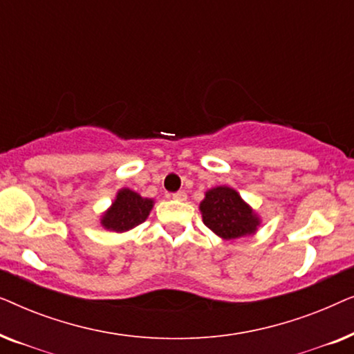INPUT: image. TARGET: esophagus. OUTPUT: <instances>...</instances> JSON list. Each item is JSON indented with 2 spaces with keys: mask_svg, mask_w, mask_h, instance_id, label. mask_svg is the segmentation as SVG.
<instances>
[{
  "mask_svg": "<svg viewBox=\"0 0 354 354\" xmlns=\"http://www.w3.org/2000/svg\"><path fill=\"white\" fill-rule=\"evenodd\" d=\"M172 198L174 200H177V201H185L187 200V193L183 192V190H180V192H176L172 195Z\"/></svg>",
  "mask_w": 354,
  "mask_h": 354,
  "instance_id": "1",
  "label": "esophagus"
}]
</instances>
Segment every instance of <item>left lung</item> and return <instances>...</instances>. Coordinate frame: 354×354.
Listing matches in <instances>:
<instances>
[{"label": "left lung", "mask_w": 354, "mask_h": 354, "mask_svg": "<svg viewBox=\"0 0 354 354\" xmlns=\"http://www.w3.org/2000/svg\"><path fill=\"white\" fill-rule=\"evenodd\" d=\"M203 222L224 240L254 235L261 224L259 216L246 205L239 192L230 187H214L200 203Z\"/></svg>", "instance_id": "left-lung-1"}]
</instances>
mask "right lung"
Masks as SVG:
<instances>
[{"label": "right lung", "instance_id": "right-lung-1", "mask_svg": "<svg viewBox=\"0 0 354 354\" xmlns=\"http://www.w3.org/2000/svg\"><path fill=\"white\" fill-rule=\"evenodd\" d=\"M153 205L151 198H143L130 188H122L109 209L101 216V225L106 230L127 232L147 221Z\"/></svg>", "mask_w": 354, "mask_h": 354}]
</instances>
